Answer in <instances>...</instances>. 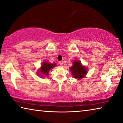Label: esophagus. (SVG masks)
<instances>
[{
  "label": "esophagus",
  "instance_id": "esophagus-1",
  "mask_svg": "<svg viewBox=\"0 0 123 123\" xmlns=\"http://www.w3.org/2000/svg\"><path fill=\"white\" fill-rule=\"evenodd\" d=\"M59 64L60 65V66H63V62H59Z\"/></svg>",
  "mask_w": 123,
  "mask_h": 123
}]
</instances>
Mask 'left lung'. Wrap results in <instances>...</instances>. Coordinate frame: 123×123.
<instances>
[{
  "label": "left lung",
  "instance_id": "left-lung-1",
  "mask_svg": "<svg viewBox=\"0 0 123 123\" xmlns=\"http://www.w3.org/2000/svg\"><path fill=\"white\" fill-rule=\"evenodd\" d=\"M69 69L73 77L77 79H82L87 73L86 68L81 64L80 60L74 61L73 65Z\"/></svg>",
  "mask_w": 123,
  "mask_h": 123
}]
</instances>
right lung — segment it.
<instances>
[{
    "label": "right lung",
    "mask_w": 123,
    "mask_h": 123,
    "mask_svg": "<svg viewBox=\"0 0 123 123\" xmlns=\"http://www.w3.org/2000/svg\"><path fill=\"white\" fill-rule=\"evenodd\" d=\"M56 65V63H54V64H51L48 63L47 62H43L40 69L38 71V75L41 77H43V76H48V73L52 68L55 67Z\"/></svg>",
    "instance_id": "obj_1"
}]
</instances>
